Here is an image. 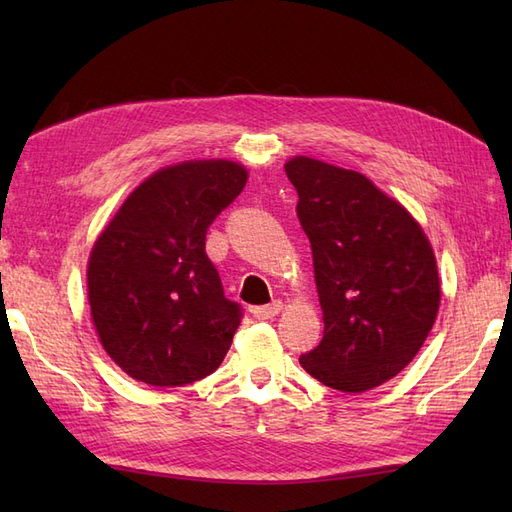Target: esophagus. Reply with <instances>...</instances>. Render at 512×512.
Wrapping results in <instances>:
<instances>
[{"mask_svg": "<svg viewBox=\"0 0 512 512\" xmlns=\"http://www.w3.org/2000/svg\"><path fill=\"white\" fill-rule=\"evenodd\" d=\"M282 301H273V303H269V305H260V307H254L252 309V314H254V318L256 320H269V318H273V316H277L282 312Z\"/></svg>", "mask_w": 512, "mask_h": 512, "instance_id": "obj_1", "label": "esophagus"}]
</instances>
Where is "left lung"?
<instances>
[{"label": "left lung", "instance_id": "8db88e82", "mask_svg": "<svg viewBox=\"0 0 512 512\" xmlns=\"http://www.w3.org/2000/svg\"><path fill=\"white\" fill-rule=\"evenodd\" d=\"M284 168L324 320L322 342L299 363L335 391H369L414 359L436 322V254L412 213L365 175L307 156Z\"/></svg>", "mask_w": 512, "mask_h": 512}]
</instances>
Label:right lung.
Wrapping results in <instances>:
<instances>
[{
  "label": "right lung",
  "instance_id": "right-lung-1",
  "mask_svg": "<svg viewBox=\"0 0 512 512\" xmlns=\"http://www.w3.org/2000/svg\"><path fill=\"white\" fill-rule=\"evenodd\" d=\"M247 183L232 160L164 166L130 192L87 262L91 320L138 382L185 386L213 374L241 324L205 254L207 228Z\"/></svg>",
  "mask_w": 512,
  "mask_h": 512
}]
</instances>
